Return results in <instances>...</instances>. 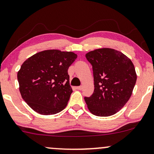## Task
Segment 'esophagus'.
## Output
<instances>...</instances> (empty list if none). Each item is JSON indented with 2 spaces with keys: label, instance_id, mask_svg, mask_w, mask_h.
Here are the masks:
<instances>
[{
  "label": "esophagus",
  "instance_id": "1",
  "mask_svg": "<svg viewBox=\"0 0 154 154\" xmlns=\"http://www.w3.org/2000/svg\"><path fill=\"white\" fill-rule=\"evenodd\" d=\"M75 88H76L77 90H82V88H83V86H82V85H81V86H77V87H75Z\"/></svg>",
  "mask_w": 154,
  "mask_h": 154
}]
</instances>
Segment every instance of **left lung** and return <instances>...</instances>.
I'll list each match as a JSON object with an SVG mask.
<instances>
[{
    "label": "left lung",
    "mask_w": 154,
    "mask_h": 154,
    "mask_svg": "<svg viewBox=\"0 0 154 154\" xmlns=\"http://www.w3.org/2000/svg\"><path fill=\"white\" fill-rule=\"evenodd\" d=\"M93 66L94 92L85 97L89 111L99 117L115 115L130 98L137 73L131 59L121 51L101 48L85 54Z\"/></svg>",
    "instance_id": "obj_1"
}]
</instances>
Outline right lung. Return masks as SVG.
<instances>
[{
    "instance_id": "right-lung-1",
    "label": "right lung",
    "mask_w": 154,
    "mask_h": 154,
    "mask_svg": "<svg viewBox=\"0 0 154 154\" xmlns=\"http://www.w3.org/2000/svg\"><path fill=\"white\" fill-rule=\"evenodd\" d=\"M76 58L72 51L49 49L24 61L17 72L19 90L34 111L54 115L66 107L73 92L68 69Z\"/></svg>"
}]
</instances>
